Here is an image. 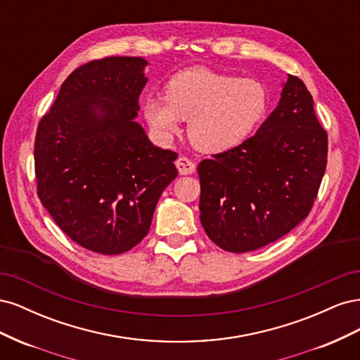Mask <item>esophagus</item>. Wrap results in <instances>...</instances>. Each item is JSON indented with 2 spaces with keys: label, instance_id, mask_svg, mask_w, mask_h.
<instances>
[{
  "label": "esophagus",
  "instance_id": "34e87169",
  "mask_svg": "<svg viewBox=\"0 0 360 360\" xmlns=\"http://www.w3.org/2000/svg\"><path fill=\"white\" fill-rule=\"evenodd\" d=\"M176 167H177V169H179L181 176H191V174H193L195 169H197L195 162L191 160L189 158H184V156H181L176 160Z\"/></svg>",
  "mask_w": 360,
  "mask_h": 360
}]
</instances>
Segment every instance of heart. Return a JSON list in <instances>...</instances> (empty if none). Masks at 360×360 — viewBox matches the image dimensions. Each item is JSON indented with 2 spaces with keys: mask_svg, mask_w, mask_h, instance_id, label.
I'll list each match as a JSON object with an SVG mask.
<instances>
[{
  "mask_svg": "<svg viewBox=\"0 0 360 360\" xmlns=\"http://www.w3.org/2000/svg\"><path fill=\"white\" fill-rule=\"evenodd\" d=\"M267 110L264 85L249 78L195 68L172 76L167 96H147L143 114L162 139L180 132L189 120L192 144L205 153H222L240 144Z\"/></svg>",
  "mask_w": 360,
  "mask_h": 360,
  "instance_id": "obj_1",
  "label": "heart"
}]
</instances>
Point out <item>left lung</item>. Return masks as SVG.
Returning <instances> with one entry per match:
<instances>
[{
  "label": "left lung",
  "mask_w": 360,
  "mask_h": 360,
  "mask_svg": "<svg viewBox=\"0 0 360 360\" xmlns=\"http://www.w3.org/2000/svg\"><path fill=\"white\" fill-rule=\"evenodd\" d=\"M278 106L245 143L198 165L200 219L228 252L276 242L312 209L328 163V134L297 76L282 84Z\"/></svg>",
  "instance_id": "left-lung-1"
}]
</instances>
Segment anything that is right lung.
<instances>
[{
  "instance_id": "right-lung-1",
  "label": "right lung",
  "mask_w": 360,
  "mask_h": 360,
  "mask_svg": "<svg viewBox=\"0 0 360 360\" xmlns=\"http://www.w3.org/2000/svg\"><path fill=\"white\" fill-rule=\"evenodd\" d=\"M141 57H108L73 70L34 143L37 195L73 242L117 255L147 236L176 151L153 146L138 122L147 84Z\"/></svg>"
}]
</instances>
